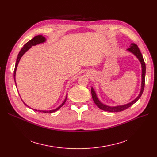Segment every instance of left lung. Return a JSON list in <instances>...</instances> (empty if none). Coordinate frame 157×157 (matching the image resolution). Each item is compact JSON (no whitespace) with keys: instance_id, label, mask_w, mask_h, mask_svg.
I'll list each match as a JSON object with an SVG mask.
<instances>
[{"instance_id":"obj_1","label":"left lung","mask_w":157,"mask_h":157,"mask_svg":"<svg viewBox=\"0 0 157 157\" xmlns=\"http://www.w3.org/2000/svg\"><path fill=\"white\" fill-rule=\"evenodd\" d=\"M127 51L131 53L134 54L136 56L137 59L139 60L140 63H141V68H142L141 90H140V92H139L138 96L135 98V99H134L132 101L130 102L129 103L123 104V105H116V106H109V105L104 104V103H102V102L100 101V100L98 99V98L97 97V95L96 92L95 91V90L93 88V87H92L91 92H92V96L94 102L97 105L98 108H100L102 110H104L105 111H109V112L122 111L123 110L128 108L129 107H130L131 105H132L134 103H136L143 94V90L144 88V85H145V74H146V65H145V62L143 59V55H142L141 52H140L138 46L134 43H131L130 47L127 49Z\"/></svg>"}]
</instances>
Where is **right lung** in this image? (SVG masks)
Wrapping results in <instances>:
<instances>
[{"instance_id": "right-lung-1", "label": "right lung", "mask_w": 157, "mask_h": 157, "mask_svg": "<svg viewBox=\"0 0 157 157\" xmlns=\"http://www.w3.org/2000/svg\"><path fill=\"white\" fill-rule=\"evenodd\" d=\"M46 41V37H43L42 35H39V36H37L36 37H34L33 39H32L30 40H29V42H27L23 46V47L21 48V49L20 50V52H19L18 55V56H17V59H16V64H15V68H14V82H15V84L16 85V69H17V67H18V65L19 63V62L21 59V58L23 56V55L29 49L33 46H36V45H37L39 44H41V43H45ZM16 88H17V86H16ZM67 94L66 95V97H65V100L63 101V102H62V104L59 105L58 108H56V109H53V110H49V111H43V110H37V109H32V108H30V107L29 105H27L25 103L23 100L21 99V101H23V104L25 105L26 106H27L28 108L34 110V111H38L39 112H43V113H53L57 110H59L60 108H62V107L64 105L66 100H67Z\"/></svg>"}]
</instances>
